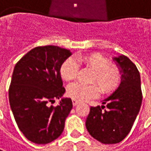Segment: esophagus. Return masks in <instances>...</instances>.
Returning a JSON list of instances; mask_svg holds the SVG:
<instances>
[{
    "mask_svg": "<svg viewBox=\"0 0 151 151\" xmlns=\"http://www.w3.org/2000/svg\"><path fill=\"white\" fill-rule=\"evenodd\" d=\"M79 103H80V102L77 101V100H76V99H72V104H73V106H76Z\"/></svg>",
    "mask_w": 151,
    "mask_h": 151,
    "instance_id": "esophagus-1",
    "label": "esophagus"
}]
</instances>
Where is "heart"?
I'll use <instances>...</instances> for the list:
<instances>
[{
    "mask_svg": "<svg viewBox=\"0 0 151 151\" xmlns=\"http://www.w3.org/2000/svg\"><path fill=\"white\" fill-rule=\"evenodd\" d=\"M76 61L93 70L90 82L93 84L84 86L75 83L70 85L67 89V94L71 99L83 101L95 97L99 93V89L102 94H109L120 85L121 71L116 66L109 65V60L99 53L81 54L75 59H66L60 68L61 76L65 81H73L77 76L79 67Z\"/></svg>",
    "mask_w": 151,
    "mask_h": 151,
    "instance_id": "heart-1",
    "label": "heart"
}]
</instances>
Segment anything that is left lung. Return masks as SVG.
<instances>
[{"label": "left lung", "instance_id": "1", "mask_svg": "<svg viewBox=\"0 0 151 151\" xmlns=\"http://www.w3.org/2000/svg\"><path fill=\"white\" fill-rule=\"evenodd\" d=\"M113 60L122 73L121 84L103 100L104 105L90 107L86 122L91 137L103 144H117L128 135L142 102L141 76L136 65L123 55Z\"/></svg>", "mask_w": 151, "mask_h": 151}]
</instances>
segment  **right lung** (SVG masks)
Listing matches in <instances>:
<instances>
[{"label":"right lung","instance_id":"1","mask_svg":"<svg viewBox=\"0 0 151 151\" xmlns=\"http://www.w3.org/2000/svg\"><path fill=\"white\" fill-rule=\"evenodd\" d=\"M71 55L58 46L30 50L14 66L9 101L19 129L36 144H47L61 136L65 118L72 109L70 98L50 105L65 93L60 68Z\"/></svg>","mask_w":151,"mask_h":151}]
</instances>
